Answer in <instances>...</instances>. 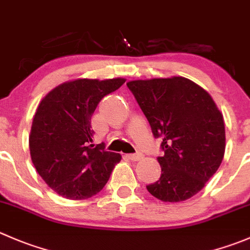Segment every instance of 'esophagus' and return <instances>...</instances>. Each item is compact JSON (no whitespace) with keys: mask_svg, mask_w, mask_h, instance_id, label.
I'll list each match as a JSON object with an SVG mask.
<instances>
[{"mask_svg":"<svg viewBox=\"0 0 250 250\" xmlns=\"http://www.w3.org/2000/svg\"><path fill=\"white\" fill-rule=\"evenodd\" d=\"M127 156H128V159L132 160V161H138V160L143 159V154H142V152H135V154H128Z\"/></svg>","mask_w":250,"mask_h":250,"instance_id":"1","label":"esophagus"}]
</instances>
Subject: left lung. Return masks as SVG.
I'll use <instances>...</instances> for the list:
<instances>
[{
  "label": "left lung",
  "mask_w": 250,
  "mask_h": 250,
  "mask_svg": "<svg viewBox=\"0 0 250 250\" xmlns=\"http://www.w3.org/2000/svg\"><path fill=\"white\" fill-rule=\"evenodd\" d=\"M155 138L161 139L159 181L147 184L162 202L189 199L204 188L225 154V123L211 96L183 77L127 83Z\"/></svg>",
  "instance_id": "obj_1"
}]
</instances>
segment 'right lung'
<instances>
[{
	"label": "right lung",
	"instance_id": "1",
	"mask_svg": "<svg viewBox=\"0 0 250 250\" xmlns=\"http://www.w3.org/2000/svg\"><path fill=\"white\" fill-rule=\"evenodd\" d=\"M125 79H77L58 85L39 105L31 125V161L45 183L67 199L98 194L121 155L94 145L91 116Z\"/></svg>",
	"mask_w": 250,
	"mask_h": 250
}]
</instances>
